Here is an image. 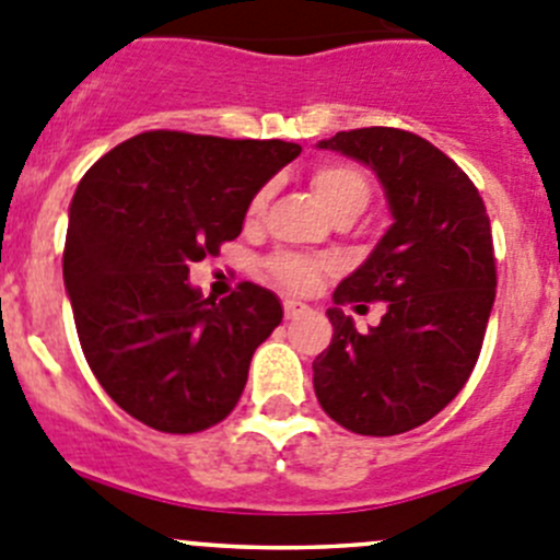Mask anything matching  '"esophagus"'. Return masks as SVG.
<instances>
[{"label":"esophagus","instance_id":"34e87169","mask_svg":"<svg viewBox=\"0 0 560 560\" xmlns=\"http://www.w3.org/2000/svg\"><path fill=\"white\" fill-rule=\"evenodd\" d=\"M283 307H285V318L305 316V313L311 311V307H307L305 302H300V300H285V302H283Z\"/></svg>","mask_w":560,"mask_h":560}]
</instances>
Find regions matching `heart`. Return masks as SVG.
<instances>
[{
  "mask_svg": "<svg viewBox=\"0 0 560 560\" xmlns=\"http://www.w3.org/2000/svg\"><path fill=\"white\" fill-rule=\"evenodd\" d=\"M313 191L318 195L327 211L332 217L338 214H360V211L369 206L371 197V186L369 178L351 164H322V167L313 173L311 178ZM266 200H269V189H260L258 195L253 197V203H249L247 217L255 220L264 211ZM324 264L311 258H302V255H277L271 260V275L280 280L283 285L294 291H307L316 285L318 275H322Z\"/></svg>",
  "mask_w": 560,
  "mask_h": 560,
  "instance_id": "obj_1",
  "label": "heart"
}]
</instances>
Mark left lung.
Instances as JSON below:
<instances>
[{
  "label": "left lung",
  "mask_w": 560,
  "mask_h": 560,
  "mask_svg": "<svg viewBox=\"0 0 560 560\" xmlns=\"http://www.w3.org/2000/svg\"><path fill=\"white\" fill-rule=\"evenodd\" d=\"M318 148L374 170L393 225L335 289L313 387L343 429L404 434L448 407L476 369L498 285L487 209L456 162L412 131H338ZM376 299L388 302L381 327L357 334L339 307Z\"/></svg>",
  "instance_id": "8db88e82"
}]
</instances>
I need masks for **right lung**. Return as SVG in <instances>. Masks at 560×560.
I'll list each match as a JSON object with an SVG mask.
<instances>
[{"label":"right lung","mask_w":560,"mask_h":560,"mask_svg":"<svg viewBox=\"0 0 560 560\" xmlns=\"http://www.w3.org/2000/svg\"><path fill=\"white\" fill-rule=\"evenodd\" d=\"M300 153L283 140L145 131L79 180L62 277L88 365L131 418L191 434L236 407L283 305L255 283L214 302L189 266L242 233L260 186Z\"/></svg>","instance_id":"obj_1"}]
</instances>
